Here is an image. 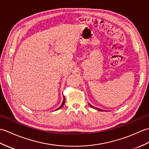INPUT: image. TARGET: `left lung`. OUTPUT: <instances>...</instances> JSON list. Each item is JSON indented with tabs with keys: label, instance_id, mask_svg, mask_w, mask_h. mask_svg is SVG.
<instances>
[{
	"label": "left lung",
	"instance_id": "1",
	"mask_svg": "<svg viewBox=\"0 0 149 149\" xmlns=\"http://www.w3.org/2000/svg\"><path fill=\"white\" fill-rule=\"evenodd\" d=\"M89 105L91 107H92V108H94V109H98V110H100V111H104V110H102V109H98V108H96V107H93V106H91L90 104H89Z\"/></svg>",
	"mask_w": 149,
	"mask_h": 149
}]
</instances>
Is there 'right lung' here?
Here are the masks:
<instances>
[{"instance_id":"1","label":"right lung","mask_w":149,"mask_h":149,"mask_svg":"<svg viewBox=\"0 0 149 149\" xmlns=\"http://www.w3.org/2000/svg\"><path fill=\"white\" fill-rule=\"evenodd\" d=\"M65 96H63V103H62V104L61 105V106L59 107L58 109H57L56 110H59V109H60L62 107H63V105H64V104H65Z\"/></svg>"}]
</instances>
